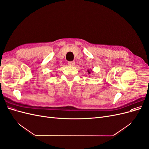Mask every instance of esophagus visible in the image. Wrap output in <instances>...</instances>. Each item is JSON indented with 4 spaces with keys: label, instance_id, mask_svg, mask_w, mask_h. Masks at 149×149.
Returning a JSON list of instances; mask_svg holds the SVG:
<instances>
[{
    "label": "esophagus",
    "instance_id": "esophagus-1",
    "mask_svg": "<svg viewBox=\"0 0 149 149\" xmlns=\"http://www.w3.org/2000/svg\"><path fill=\"white\" fill-rule=\"evenodd\" d=\"M68 64L70 66H74L75 65V62L74 61H68Z\"/></svg>",
    "mask_w": 149,
    "mask_h": 149
}]
</instances>
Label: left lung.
<instances>
[{
    "label": "left lung",
    "instance_id": "obj_1",
    "mask_svg": "<svg viewBox=\"0 0 149 149\" xmlns=\"http://www.w3.org/2000/svg\"><path fill=\"white\" fill-rule=\"evenodd\" d=\"M91 71H92V70H88V73H89V74H90V73H91Z\"/></svg>",
    "mask_w": 149,
    "mask_h": 149
}]
</instances>
